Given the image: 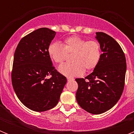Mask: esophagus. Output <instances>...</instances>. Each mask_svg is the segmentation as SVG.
I'll use <instances>...</instances> for the list:
<instances>
[{
  "mask_svg": "<svg viewBox=\"0 0 134 134\" xmlns=\"http://www.w3.org/2000/svg\"><path fill=\"white\" fill-rule=\"evenodd\" d=\"M74 79L73 78H71V77H67V80L68 81H71V80H73Z\"/></svg>",
  "mask_w": 134,
  "mask_h": 134,
  "instance_id": "esophagus-1",
  "label": "esophagus"
}]
</instances>
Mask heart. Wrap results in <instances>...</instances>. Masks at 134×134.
I'll return each instance as SVG.
<instances>
[{
    "label": "heart",
    "mask_w": 134,
    "mask_h": 134,
    "mask_svg": "<svg viewBox=\"0 0 134 134\" xmlns=\"http://www.w3.org/2000/svg\"><path fill=\"white\" fill-rule=\"evenodd\" d=\"M73 53L71 63L62 65L59 70L67 76L82 75L85 70L91 71L98 66L101 58V48L96 40H89L74 35L66 39L64 46L55 41L48 47V54L55 63L61 64L66 60L67 54Z\"/></svg>",
    "instance_id": "1"
}]
</instances>
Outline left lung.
<instances>
[{
	"label": "left lung",
	"instance_id": "left-lung-1",
	"mask_svg": "<svg viewBox=\"0 0 134 134\" xmlns=\"http://www.w3.org/2000/svg\"><path fill=\"white\" fill-rule=\"evenodd\" d=\"M101 58L93 72L85 79H76V97L82 108L92 114H100L115 105L125 85L126 60L119 43L103 32H97Z\"/></svg>",
	"mask_w": 134,
	"mask_h": 134
}]
</instances>
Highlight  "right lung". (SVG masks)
<instances>
[{
  "label": "right lung",
  "mask_w": 134,
  "mask_h": 134,
  "mask_svg": "<svg viewBox=\"0 0 134 134\" xmlns=\"http://www.w3.org/2000/svg\"><path fill=\"white\" fill-rule=\"evenodd\" d=\"M55 34L46 27L37 29L21 39L14 54V91L25 107L37 112L54 108L67 82L55 69L48 54Z\"/></svg>",
  "instance_id": "1"
}]
</instances>
